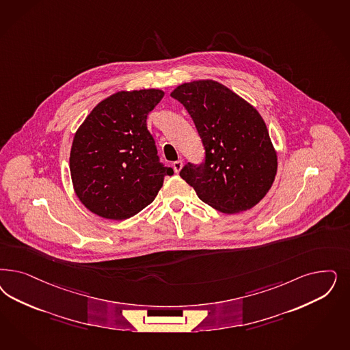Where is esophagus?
<instances>
[{
    "label": "esophagus",
    "instance_id": "1",
    "mask_svg": "<svg viewBox=\"0 0 350 350\" xmlns=\"http://www.w3.org/2000/svg\"><path fill=\"white\" fill-rule=\"evenodd\" d=\"M172 167L175 170V172H180V170L183 169V161L178 159L172 163Z\"/></svg>",
    "mask_w": 350,
    "mask_h": 350
}]
</instances>
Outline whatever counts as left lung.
I'll return each mask as SVG.
<instances>
[{"label": "left lung", "instance_id": "1", "mask_svg": "<svg viewBox=\"0 0 350 350\" xmlns=\"http://www.w3.org/2000/svg\"><path fill=\"white\" fill-rule=\"evenodd\" d=\"M171 96L191 114L204 147V162H188L181 178L220 213L258 204L277 174V153L259 112L213 79L183 83Z\"/></svg>", "mask_w": 350, "mask_h": 350}]
</instances>
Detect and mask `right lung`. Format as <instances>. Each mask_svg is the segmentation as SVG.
<instances>
[{
	"label": "right lung",
	"mask_w": 350,
	"mask_h": 350,
	"mask_svg": "<svg viewBox=\"0 0 350 350\" xmlns=\"http://www.w3.org/2000/svg\"><path fill=\"white\" fill-rule=\"evenodd\" d=\"M165 92L118 91L99 103L81 124L70 148L75 192L91 213L124 220L153 202L174 170L159 162L147 129Z\"/></svg>",
	"instance_id": "obj_1"
}]
</instances>
